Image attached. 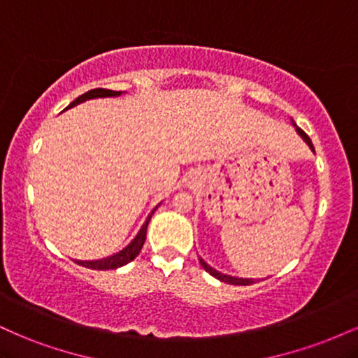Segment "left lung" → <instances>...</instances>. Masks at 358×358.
<instances>
[{
  "mask_svg": "<svg viewBox=\"0 0 358 358\" xmlns=\"http://www.w3.org/2000/svg\"><path fill=\"white\" fill-rule=\"evenodd\" d=\"M291 124H293V127L294 129H296V133H298V136L303 139V141L306 143L308 146H310V150L313 151L315 153V148H313V143H311V139L308 138V134L305 133V131L303 129H299V127L294 124V121L293 119H291ZM199 261H200V264H202V268L207 271L208 274H210V276H213L215 279H219V281H222V282H227V285H236V286H249V285H252L254 281H257V279H252V278H237V276H229V274H224V273H220V271H217V269H213L212 266H208L207 262L203 261L202 257H199Z\"/></svg>",
  "mask_w": 358,
  "mask_h": 358,
  "instance_id": "left-lung-1",
  "label": "left lung"
}]
</instances>
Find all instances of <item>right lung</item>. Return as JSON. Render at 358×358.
I'll list each match as a JSON object with an SVG mask.
<instances>
[{"label":"right lung","instance_id":"obj_1","mask_svg":"<svg viewBox=\"0 0 358 358\" xmlns=\"http://www.w3.org/2000/svg\"><path fill=\"white\" fill-rule=\"evenodd\" d=\"M121 94H126V92H122V90H109V89H92V90H89V92L82 94V96L77 97V99L73 101V102H71V104L67 106V109L76 108L77 104H82V102L90 101V99H104V97H119V96H121ZM158 207H159V203L156 205L153 210L150 212V215L146 217L145 224L141 225V229H139L136 236H134V239L131 241L129 244L126 245V248H122L121 250H119V252L113 254V256H108V257L94 259V261H76L77 264L84 266V268H89V269L106 271V269H117V268H121V266L127 264V262L133 261V259H136L138 254L141 252L143 244H145L148 224H150L151 217H153V213H155V210Z\"/></svg>","mask_w":358,"mask_h":358}]
</instances>
